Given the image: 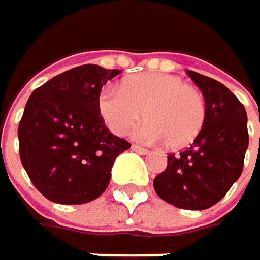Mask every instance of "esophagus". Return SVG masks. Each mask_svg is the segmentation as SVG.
Masks as SVG:
<instances>
[{
  "label": "esophagus",
  "mask_w": 260,
  "mask_h": 260,
  "mask_svg": "<svg viewBox=\"0 0 260 260\" xmlns=\"http://www.w3.org/2000/svg\"><path fill=\"white\" fill-rule=\"evenodd\" d=\"M132 150L138 152V153H143V155H146V153H149V150L146 147H141V146H138V144H133L132 146Z\"/></svg>",
  "instance_id": "obj_1"
}]
</instances>
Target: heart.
Masks as SVG:
<instances>
[{"label": "heart", "mask_w": 260, "mask_h": 260, "mask_svg": "<svg viewBox=\"0 0 260 260\" xmlns=\"http://www.w3.org/2000/svg\"><path fill=\"white\" fill-rule=\"evenodd\" d=\"M99 113L116 135H127L146 116L138 136L163 141L169 149L190 146L206 125V97L183 78L169 74H141L122 86H108L99 95Z\"/></svg>", "instance_id": "1"}]
</instances>
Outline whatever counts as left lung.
I'll use <instances>...</instances> for the list:
<instances>
[{
    "label": "left lung",
    "mask_w": 260,
    "mask_h": 260,
    "mask_svg": "<svg viewBox=\"0 0 260 260\" xmlns=\"http://www.w3.org/2000/svg\"><path fill=\"white\" fill-rule=\"evenodd\" d=\"M186 74L206 97V125L186 150L168 155V166L153 179V188L168 204L206 210L226 196L243 171L248 117L224 84L193 70Z\"/></svg>",
    "instance_id": "8db88e82"
}]
</instances>
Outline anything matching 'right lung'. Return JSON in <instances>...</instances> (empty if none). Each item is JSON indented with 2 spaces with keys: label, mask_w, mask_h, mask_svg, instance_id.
Here are the masks:
<instances>
[{
  "label": "right lung",
  "mask_w": 260,
  "mask_h": 260,
  "mask_svg": "<svg viewBox=\"0 0 260 260\" xmlns=\"http://www.w3.org/2000/svg\"><path fill=\"white\" fill-rule=\"evenodd\" d=\"M120 74L84 64L37 87L20 125V160L36 188L58 204L97 199L110 183L111 168L130 143L114 136L99 113L103 84Z\"/></svg>",
  "instance_id": "1"
}]
</instances>
